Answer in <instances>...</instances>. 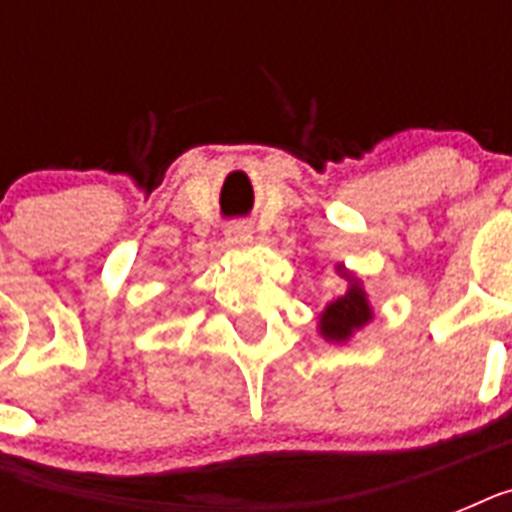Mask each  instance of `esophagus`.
<instances>
[{
  "label": "esophagus",
  "mask_w": 512,
  "mask_h": 512,
  "mask_svg": "<svg viewBox=\"0 0 512 512\" xmlns=\"http://www.w3.org/2000/svg\"><path fill=\"white\" fill-rule=\"evenodd\" d=\"M228 241L231 244H247V241H252V228H249L247 223H233L231 228H228Z\"/></svg>",
  "instance_id": "esophagus-1"
}]
</instances>
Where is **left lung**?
Returning <instances> with one entry per match:
<instances>
[{"label":"left lung","mask_w":512,"mask_h":512,"mask_svg":"<svg viewBox=\"0 0 512 512\" xmlns=\"http://www.w3.org/2000/svg\"><path fill=\"white\" fill-rule=\"evenodd\" d=\"M369 319H372V308L366 305L364 289L358 287V281H353L348 292L337 297L335 303H329L327 311L321 313V335L327 340L342 342L353 335V329L364 327Z\"/></svg>","instance_id":"8db88e82"}]
</instances>
